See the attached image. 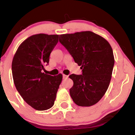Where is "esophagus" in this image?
<instances>
[{"label":"esophagus","instance_id":"obj_1","mask_svg":"<svg viewBox=\"0 0 135 135\" xmlns=\"http://www.w3.org/2000/svg\"><path fill=\"white\" fill-rule=\"evenodd\" d=\"M68 75H63V79H67L68 78Z\"/></svg>","mask_w":135,"mask_h":135}]
</instances>
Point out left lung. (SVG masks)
Returning a JSON list of instances; mask_svg holds the SVG:
<instances>
[{"label": "left lung", "instance_id": "1", "mask_svg": "<svg viewBox=\"0 0 135 135\" xmlns=\"http://www.w3.org/2000/svg\"><path fill=\"white\" fill-rule=\"evenodd\" d=\"M59 41L83 72L69 76L74 82L70 89L73 101L81 107L96 104L106 93L112 77L114 57L110 45L90 31L60 35Z\"/></svg>", "mask_w": 135, "mask_h": 135}]
</instances>
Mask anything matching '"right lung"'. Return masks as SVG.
I'll return each mask as SVG.
<instances>
[{"instance_id":"obj_1","label":"right lung","mask_w":135,"mask_h":135,"mask_svg":"<svg viewBox=\"0 0 135 135\" xmlns=\"http://www.w3.org/2000/svg\"><path fill=\"white\" fill-rule=\"evenodd\" d=\"M59 35H32L20 44L12 62V74L17 91L30 106L46 110L53 106L62 75L42 72L58 42Z\"/></svg>"}]
</instances>
